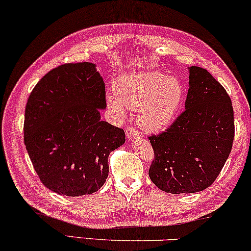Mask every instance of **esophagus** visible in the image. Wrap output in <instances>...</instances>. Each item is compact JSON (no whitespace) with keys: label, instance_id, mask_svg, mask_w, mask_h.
I'll return each mask as SVG.
<instances>
[{"label":"esophagus","instance_id":"esophagus-1","mask_svg":"<svg viewBox=\"0 0 251 251\" xmlns=\"http://www.w3.org/2000/svg\"><path fill=\"white\" fill-rule=\"evenodd\" d=\"M126 136H127V138H128L129 141H133V140H136L137 137H140L141 135L138 134V130L135 128V127L128 126L126 128Z\"/></svg>","mask_w":251,"mask_h":251}]
</instances>
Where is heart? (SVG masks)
Instances as JSON below:
<instances>
[{"label": "heart", "mask_w": 251, "mask_h": 251, "mask_svg": "<svg viewBox=\"0 0 251 251\" xmlns=\"http://www.w3.org/2000/svg\"><path fill=\"white\" fill-rule=\"evenodd\" d=\"M115 94L107 95L108 108L123 117L127 108L137 110L143 129L158 132L169 126L184 100V86L176 77L158 71L122 75L114 82Z\"/></svg>", "instance_id": "obj_1"}]
</instances>
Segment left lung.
Here are the masks:
<instances>
[{
    "mask_svg": "<svg viewBox=\"0 0 251 251\" xmlns=\"http://www.w3.org/2000/svg\"><path fill=\"white\" fill-rule=\"evenodd\" d=\"M185 110L165 132L151 135L149 176L168 193H196L216 181L232 149V102L222 85L200 67L189 68Z\"/></svg>",
    "mask_w": 251,
    "mask_h": 251,
    "instance_id": "1",
    "label": "left lung"
}]
</instances>
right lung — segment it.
Returning a JSON list of instances; mask_svg holds the SVG:
<instances>
[{"instance_id":"right-lung-1","label":"right lung","mask_w":251,"mask_h":251,"mask_svg":"<svg viewBox=\"0 0 251 251\" xmlns=\"http://www.w3.org/2000/svg\"><path fill=\"white\" fill-rule=\"evenodd\" d=\"M105 83L91 62L50 70L25 106V144L40 180L53 192H96L108 176L110 152L125 143L123 128L100 121Z\"/></svg>"}]
</instances>
